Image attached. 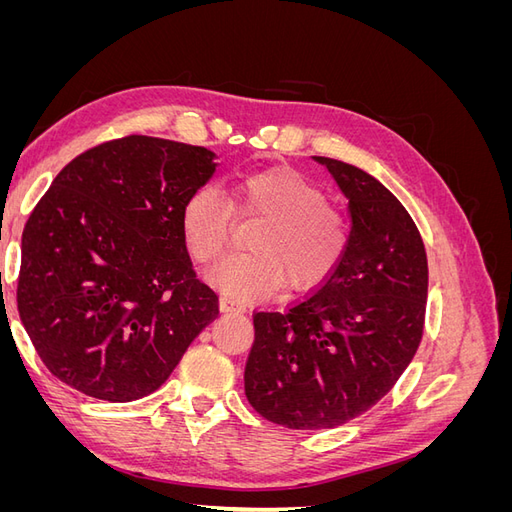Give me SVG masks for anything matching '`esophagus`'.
Wrapping results in <instances>:
<instances>
[{
    "mask_svg": "<svg viewBox=\"0 0 512 512\" xmlns=\"http://www.w3.org/2000/svg\"><path fill=\"white\" fill-rule=\"evenodd\" d=\"M220 309H222V314H241L243 312V307L228 297H220Z\"/></svg>",
    "mask_w": 512,
    "mask_h": 512,
    "instance_id": "1",
    "label": "esophagus"
}]
</instances>
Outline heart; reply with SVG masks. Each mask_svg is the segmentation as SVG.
Listing matches in <instances>:
<instances>
[{
  "label": "heart",
  "instance_id": "heart-1",
  "mask_svg": "<svg viewBox=\"0 0 512 512\" xmlns=\"http://www.w3.org/2000/svg\"><path fill=\"white\" fill-rule=\"evenodd\" d=\"M232 209L241 218H265L250 237V250L218 262L209 280L237 303L265 301L284 286H320L342 262L350 230L320 185L299 170L271 168L235 183ZM232 211L222 192L200 185L181 207V235L190 256L205 265L230 241Z\"/></svg>",
  "mask_w": 512,
  "mask_h": 512
}]
</instances>
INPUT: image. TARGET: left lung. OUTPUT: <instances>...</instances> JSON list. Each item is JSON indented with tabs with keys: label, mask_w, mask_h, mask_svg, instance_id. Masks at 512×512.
<instances>
[{
	"label": "left lung",
	"mask_w": 512,
	"mask_h": 512,
	"mask_svg": "<svg viewBox=\"0 0 512 512\" xmlns=\"http://www.w3.org/2000/svg\"><path fill=\"white\" fill-rule=\"evenodd\" d=\"M348 200L337 269L286 312H256L245 395L290 429L344 425L389 393L421 344L429 269L404 205L365 170L314 156Z\"/></svg>",
	"instance_id": "1"
}]
</instances>
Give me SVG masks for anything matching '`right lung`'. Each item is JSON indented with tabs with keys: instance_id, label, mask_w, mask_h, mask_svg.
<instances>
[{
	"instance_id": "obj_1",
	"label": "right lung",
	"mask_w": 512,
	"mask_h": 512,
	"mask_svg": "<svg viewBox=\"0 0 512 512\" xmlns=\"http://www.w3.org/2000/svg\"><path fill=\"white\" fill-rule=\"evenodd\" d=\"M215 158L134 134L55 177L23 230L17 303L61 382L96 399H141L218 318V294L196 280L181 235V207Z\"/></svg>"
}]
</instances>
